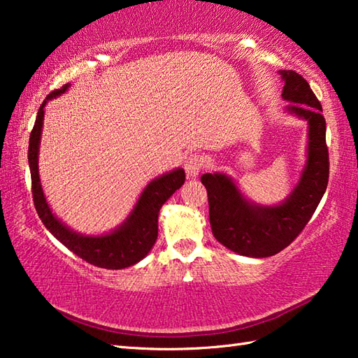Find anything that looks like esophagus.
<instances>
[{
	"mask_svg": "<svg viewBox=\"0 0 358 358\" xmlns=\"http://www.w3.org/2000/svg\"><path fill=\"white\" fill-rule=\"evenodd\" d=\"M203 163H204V159H203L201 155H199V154L189 155L186 158V162H185V171H186L187 178L199 177V173H200V171L203 169V166H204Z\"/></svg>",
	"mask_w": 358,
	"mask_h": 358,
	"instance_id": "esophagus-1",
	"label": "esophagus"
}]
</instances>
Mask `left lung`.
Masks as SVG:
<instances>
[{"instance_id":"obj_1","label":"left lung","mask_w":358,"mask_h":358,"mask_svg":"<svg viewBox=\"0 0 358 358\" xmlns=\"http://www.w3.org/2000/svg\"><path fill=\"white\" fill-rule=\"evenodd\" d=\"M278 73L285 83L281 98L292 103L286 106V113L308 123L306 162L291 194L278 204L264 206L248 200L227 173L201 175L214 237L232 252L252 258L275 255L291 245L313 217L329 178L322 104L301 75L294 71Z\"/></svg>"}]
</instances>
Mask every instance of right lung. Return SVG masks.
I'll return each mask as SVG.
<instances>
[{
  "instance_id": "right-lung-1",
  "label": "right lung",
  "mask_w": 358,
  "mask_h": 358,
  "mask_svg": "<svg viewBox=\"0 0 358 358\" xmlns=\"http://www.w3.org/2000/svg\"><path fill=\"white\" fill-rule=\"evenodd\" d=\"M71 85L53 90L38 109L35 126L29 138V167L32 177V195L38 217L43 224L59 243L72 250L83 260L104 269H124L141 262L158 237V214L171 195L185 185V171L178 167L154 178L143 189L131 214L115 229L100 235H86L71 229L55 214H53L45 195L43 192L40 171H38V155L44 121V108L52 98L63 95Z\"/></svg>"
}]
</instances>
